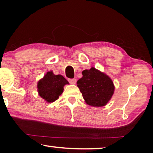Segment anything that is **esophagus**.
Returning a JSON list of instances; mask_svg holds the SVG:
<instances>
[{"label": "esophagus", "mask_w": 153, "mask_h": 153, "mask_svg": "<svg viewBox=\"0 0 153 153\" xmlns=\"http://www.w3.org/2000/svg\"><path fill=\"white\" fill-rule=\"evenodd\" d=\"M69 82H70L71 84H75L76 82V79H69Z\"/></svg>", "instance_id": "1"}]
</instances>
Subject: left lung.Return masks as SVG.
<instances>
[{
  "label": "left lung",
  "instance_id": "left-lung-1",
  "mask_svg": "<svg viewBox=\"0 0 153 153\" xmlns=\"http://www.w3.org/2000/svg\"><path fill=\"white\" fill-rule=\"evenodd\" d=\"M82 75L76 83L85 103L92 106H105L114 93L111 79L94 67L83 70Z\"/></svg>",
  "mask_w": 153,
  "mask_h": 153
}]
</instances>
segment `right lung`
I'll return each mask as SVG.
<instances>
[{
  "instance_id": "right-lung-1",
  "label": "right lung",
  "mask_w": 153,
  "mask_h": 153,
  "mask_svg": "<svg viewBox=\"0 0 153 153\" xmlns=\"http://www.w3.org/2000/svg\"><path fill=\"white\" fill-rule=\"evenodd\" d=\"M66 84H69V82L62 75H55L49 71L37 82V91L42 99L50 103L58 99Z\"/></svg>"
}]
</instances>
